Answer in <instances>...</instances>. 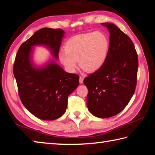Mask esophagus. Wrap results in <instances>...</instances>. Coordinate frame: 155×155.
Returning a JSON list of instances; mask_svg holds the SVG:
<instances>
[{"label":"esophagus","mask_w":155,"mask_h":155,"mask_svg":"<svg viewBox=\"0 0 155 155\" xmlns=\"http://www.w3.org/2000/svg\"><path fill=\"white\" fill-rule=\"evenodd\" d=\"M80 84H83L84 83V78L80 76Z\"/></svg>","instance_id":"34e87169"}]
</instances>
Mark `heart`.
Instances as JSON below:
<instances>
[{
  "label": "heart",
  "instance_id": "heart-1",
  "mask_svg": "<svg viewBox=\"0 0 155 155\" xmlns=\"http://www.w3.org/2000/svg\"><path fill=\"white\" fill-rule=\"evenodd\" d=\"M65 51L59 54V60L66 70L74 72L80 66L89 72L101 69L107 58L109 41L104 33L99 31L80 34L69 39Z\"/></svg>",
  "mask_w": 155,
  "mask_h": 155
}]
</instances>
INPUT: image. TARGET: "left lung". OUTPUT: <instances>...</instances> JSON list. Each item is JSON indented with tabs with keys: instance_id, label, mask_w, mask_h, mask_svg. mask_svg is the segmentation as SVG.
Instances as JSON below:
<instances>
[{
	"instance_id": "left-lung-1",
	"label": "left lung",
	"mask_w": 155,
	"mask_h": 155,
	"mask_svg": "<svg viewBox=\"0 0 155 155\" xmlns=\"http://www.w3.org/2000/svg\"><path fill=\"white\" fill-rule=\"evenodd\" d=\"M108 29L109 50L104 66L84 80L88 89L89 111L108 118L123 111L135 93L138 56L130 38L112 23H101Z\"/></svg>"
}]
</instances>
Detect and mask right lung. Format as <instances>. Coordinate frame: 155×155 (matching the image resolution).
Instances as JSON below:
<instances>
[{"instance_id":"obj_1","label":"right lung","mask_w":155,"mask_h":155,"mask_svg":"<svg viewBox=\"0 0 155 155\" xmlns=\"http://www.w3.org/2000/svg\"><path fill=\"white\" fill-rule=\"evenodd\" d=\"M64 34L61 29H40L20 46L15 58L13 72L20 100L40 119L51 121L60 117L66 112L68 95L79 85V75L65 71L54 60L41 66L32 60L35 46L46 47L54 59H59Z\"/></svg>"}]
</instances>
